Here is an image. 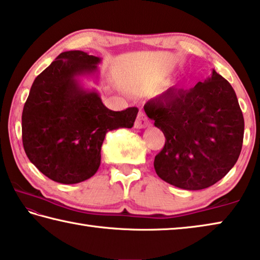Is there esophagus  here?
<instances>
[{"mask_svg": "<svg viewBox=\"0 0 260 260\" xmlns=\"http://www.w3.org/2000/svg\"><path fill=\"white\" fill-rule=\"evenodd\" d=\"M149 124H150V121H149L147 114L143 111H140L138 118L135 120V128H146L147 126H149Z\"/></svg>", "mask_w": 260, "mask_h": 260, "instance_id": "obj_1", "label": "esophagus"}]
</instances>
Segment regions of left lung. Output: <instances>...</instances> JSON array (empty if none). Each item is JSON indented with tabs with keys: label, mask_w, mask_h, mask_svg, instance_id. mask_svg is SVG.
<instances>
[{
	"label": "left lung",
	"mask_w": 260,
	"mask_h": 260,
	"mask_svg": "<svg viewBox=\"0 0 260 260\" xmlns=\"http://www.w3.org/2000/svg\"><path fill=\"white\" fill-rule=\"evenodd\" d=\"M144 111L165 135L153 161L165 182L200 190L221 180L239 159L243 114L231 83L214 70L195 87H171L149 100Z\"/></svg>",
	"instance_id": "obj_1"
}]
</instances>
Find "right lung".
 Listing matches in <instances>:
<instances>
[{
    "label": "right lung",
    "instance_id": "right-lung-1",
    "mask_svg": "<svg viewBox=\"0 0 260 260\" xmlns=\"http://www.w3.org/2000/svg\"><path fill=\"white\" fill-rule=\"evenodd\" d=\"M100 57L64 51L35 78L21 116L28 159L51 180L79 183L98 172L101 147L109 131L132 128L138 108L112 111L95 89L79 80L98 73Z\"/></svg>",
    "mask_w": 260,
    "mask_h": 260
}]
</instances>
